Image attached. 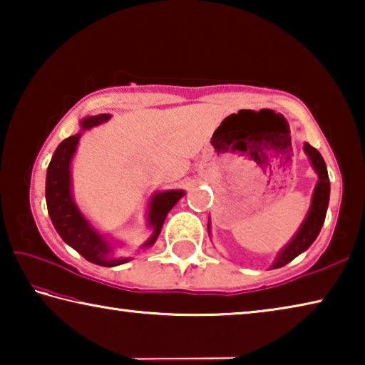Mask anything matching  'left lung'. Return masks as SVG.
<instances>
[{
  "label": "left lung",
  "instance_id": "8db88e82",
  "mask_svg": "<svg viewBox=\"0 0 365 365\" xmlns=\"http://www.w3.org/2000/svg\"><path fill=\"white\" fill-rule=\"evenodd\" d=\"M304 153L307 154L309 160H311L312 169L316 170L319 180L314 188V193L311 197V206L306 214L304 220L299 225L298 232L294 233V237L283 246L277 255L274 264L270 269H279L292 262L294 257H298L301 252H304L309 246L316 242L317 235L322 228L327 215V207H329L330 201V178L329 172H327L325 160L316 148H312L309 143H304ZM207 232L211 233V224L207 222Z\"/></svg>",
  "mask_w": 365,
  "mask_h": 365
}]
</instances>
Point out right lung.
I'll use <instances>...</instances> for the list:
<instances>
[{
	"mask_svg": "<svg viewBox=\"0 0 365 365\" xmlns=\"http://www.w3.org/2000/svg\"><path fill=\"white\" fill-rule=\"evenodd\" d=\"M109 119V114H98L80 120V132L61 141L46 170V206L54 228L59 237L78 255H82L86 261L103 265V267L125 264L132 257H113L114 245L98 232L80 211L72 195L71 165L83 132ZM183 196V190L156 191L151 196L146 214V225L151 230V235L141 245V248H150L156 243L169 211Z\"/></svg>",
	"mask_w": 365,
	"mask_h": 365,
	"instance_id": "right-lung-1",
	"label": "right lung"
}]
</instances>
